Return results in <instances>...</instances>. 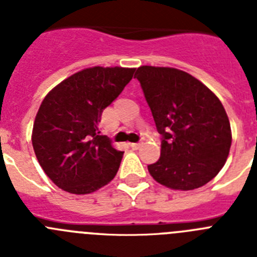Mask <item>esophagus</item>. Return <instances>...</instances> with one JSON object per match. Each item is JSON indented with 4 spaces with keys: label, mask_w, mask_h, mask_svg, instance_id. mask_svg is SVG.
Wrapping results in <instances>:
<instances>
[{
    "label": "esophagus",
    "mask_w": 257,
    "mask_h": 257,
    "mask_svg": "<svg viewBox=\"0 0 257 257\" xmlns=\"http://www.w3.org/2000/svg\"><path fill=\"white\" fill-rule=\"evenodd\" d=\"M142 147V143H131V148L133 149H139Z\"/></svg>",
    "instance_id": "34e87169"
}]
</instances>
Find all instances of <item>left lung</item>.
Returning a JSON list of instances; mask_svg holds the SVG:
<instances>
[{"instance_id":"obj_1","label":"left lung","mask_w":257,"mask_h":257,"mask_svg":"<svg viewBox=\"0 0 257 257\" xmlns=\"http://www.w3.org/2000/svg\"><path fill=\"white\" fill-rule=\"evenodd\" d=\"M135 78L162 135L160 160L148 166L149 174L170 189L203 187L230 151V123L221 101L201 81L175 68L143 65Z\"/></svg>"}]
</instances>
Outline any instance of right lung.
Returning <instances> with one entry per match:
<instances>
[{
	"label": "right lung",
	"mask_w": 257,
	"mask_h": 257,
	"mask_svg": "<svg viewBox=\"0 0 257 257\" xmlns=\"http://www.w3.org/2000/svg\"><path fill=\"white\" fill-rule=\"evenodd\" d=\"M134 72L135 68H86L45 96L33 124L32 144L45 174L60 189L88 194L115 176L123 152L99 135V122Z\"/></svg>",
	"instance_id": "1"
}]
</instances>
